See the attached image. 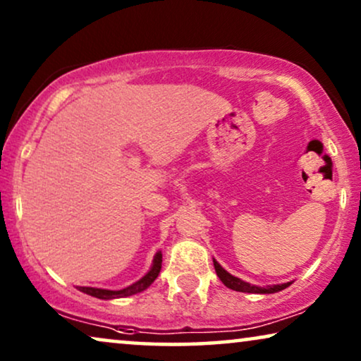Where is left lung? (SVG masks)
I'll return each instance as SVG.
<instances>
[{
    "label": "left lung",
    "mask_w": 361,
    "mask_h": 361,
    "mask_svg": "<svg viewBox=\"0 0 361 361\" xmlns=\"http://www.w3.org/2000/svg\"><path fill=\"white\" fill-rule=\"evenodd\" d=\"M214 266H215V271H216V276H219L221 283H224L226 288L233 289V290H238V293H250V294H274V293H279V290H283L286 288H289L290 283H284V284H273V286H266V288H259V286H255V284H250L246 283V281L236 278V276L230 274L228 271L221 268V266L216 263L214 259Z\"/></svg>",
    "instance_id": "obj_1"
}]
</instances>
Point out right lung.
Returning a JSON list of instances; mask_svg holds the SVG:
<instances>
[{
	"label": "right lung",
	"mask_w": 361,
	"mask_h": 361,
	"mask_svg": "<svg viewBox=\"0 0 361 361\" xmlns=\"http://www.w3.org/2000/svg\"><path fill=\"white\" fill-rule=\"evenodd\" d=\"M161 266H162V253H161V251H157V253L154 255V259H152V264H151L149 271H147V273L142 276L141 279H137L136 283L128 286V288L120 289V290H110V289H102V288H85V286H78V290H82V293L92 295V298L103 299V300L128 298V295L142 293V290L149 288V286L156 281L157 276H159Z\"/></svg>",
	"instance_id": "right-lung-1"
}]
</instances>
